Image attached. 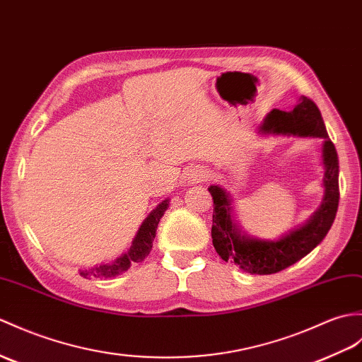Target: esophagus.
I'll list each match as a JSON object with an SVG mask.
<instances>
[{
  "label": "esophagus",
  "mask_w": 362,
  "mask_h": 362,
  "mask_svg": "<svg viewBox=\"0 0 362 362\" xmlns=\"http://www.w3.org/2000/svg\"><path fill=\"white\" fill-rule=\"evenodd\" d=\"M206 177H208V171L202 166L192 168V170H189V173L187 174L188 183H200V182H204Z\"/></svg>",
  "instance_id": "34e87169"
}]
</instances>
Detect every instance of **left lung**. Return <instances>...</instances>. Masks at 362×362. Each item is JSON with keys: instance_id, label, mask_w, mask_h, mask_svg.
<instances>
[{"instance_id": "left-lung-1", "label": "left lung", "mask_w": 362, "mask_h": 362, "mask_svg": "<svg viewBox=\"0 0 362 362\" xmlns=\"http://www.w3.org/2000/svg\"><path fill=\"white\" fill-rule=\"evenodd\" d=\"M259 132L324 139L322 204L307 223L281 239L262 240L247 236L234 222L231 199L226 189L217 185L208 188L214 202L211 238L217 255L225 262L238 265L242 272L250 274H273L307 256L317 243L322 242L332 228L339 204V163L336 148L327 134L321 111L308 97L302 95L290 112L273 109L259 126Z\"/></svg>"}]
</instances>
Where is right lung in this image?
Wrapping results in <instances>:
<instances>
[{
    "mask_svg": "<svg viewBox=\"0 0 362 362\" xmlns=\"http://www.w3.org/2000/svg\"><path fill=\"white\" fill-rule=\"evenodd\" d=\"M168 204H170V202L163 200L162 204H158L157 208L153 209V213L146 217L145 222L140 226L136 239L132 240V245L128 250V253L117 257L112 264L94 267L90 268V270H81L80 274L83 277H86V279H89V277H114L128 270L131 264L140 262V260L145 259L149 255L151 248H153V240L156 238L157 226L162 219L163 213L168 209Z\"/></svg>",
    "mask_w": 362,
    "mask_h": 362,
    "instance_id": "1",
    "label": "right lung"
}]
</instances>
